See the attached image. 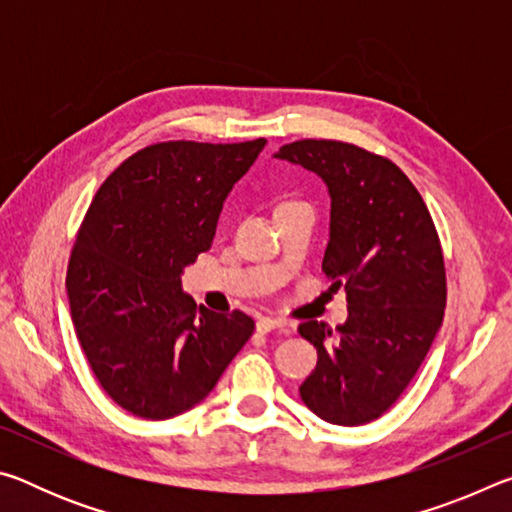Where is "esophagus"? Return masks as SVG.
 <instances>
[{
    "instance_id": "obj_1",
    "label": "esophagus",
    "mask_w": 512,
    "mask_h": 512,
    "mask_svg": "<svg viewBox=\"0 0 512 512\" xmlns=\"http://www.w3.org/2000/svg\"><path fill=\"white\" fill-rule=\"evenodd\" d=\"M273 329H280L282 334H291V325L287 323V320H282V318H259L257 320V332L268 334V332H273Z\"/></svg>"
}]
</instances>
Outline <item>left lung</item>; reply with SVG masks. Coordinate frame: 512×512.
Listing matches in <instances>:
<instances>
[{
  "instance_id": "left-lung-1",
  "label": "left lung",
  "mask_w": 512,
  "mask_h": 512,
  "mask_svg": "<svg viewBox=\"0 0 512 512\" xmlns=\"http://www.w3.org/2000/svg\"><path fill=\"white\" fill-rule=\"evenodd\" d=\"M277 160L300 164L329 194L323 271L348 291L350 318L307 320L318 350L300 397L325 422L357 427L391 409L427 357L445 316L443 248L418 189L391 160L354 144L300 140Z\"/></svg>"
}]
</instances>
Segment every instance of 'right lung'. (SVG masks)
<instances>
[{"mask_svg":"<svg viewBox=\"0 0 512 512\" xmlns=\"http://www.w3.org/2000/svg\"><path fill=\"white\" fill-rule=\"evenodd\" d=\"M264 146V137L146 146L85 214L67 266L69 314L103 391L137 418L201 404L253 334L244 311L196 307L180 275L210 250L225 198Z\"/></svg>","mask_w":512,"mask_h":512,"instance_id":"right-lung-1","label":"right lung"}]
</instances>
